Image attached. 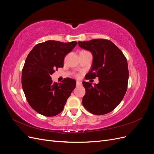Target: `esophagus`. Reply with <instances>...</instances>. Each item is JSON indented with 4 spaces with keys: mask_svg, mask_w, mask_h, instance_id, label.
<instances>
[{
    "mask_svg": "<svg viewBox=\"0 0 154 154\" xmlns=\"http://www.w3.org/2000/svg\"><path fill=\"white\" fill-rule=\"evenodd\" d=\"M82 83L81 82H80V81L76 82V85L77 86H82Z\"/></svg>",
    "mask_w": 154,
    "mask_h": 154,
    "instance_id": "34e87169",
    "label": "esophagus"
}]
</instances>
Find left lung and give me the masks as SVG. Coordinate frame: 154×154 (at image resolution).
I'll list each match as a JSON object with an SVG mask.
<instances>
[{"label": "left lung", "mask_w": 154, "mask_h": 154, "mask_svg": "<svg viewBox=\"0 0 154 154\" xmlns=\"http://www.w3.org/2000/svg\"><path fill=\"white\" fill-rule=\"evenodd\" d=\"M78 44L80 48L91 51L93 56L92 67L85 79L99 78V83L94 86L91 83L82 82L86 91L82 104L93 114L109 113L120 103L127 90V58L122 51L109 40L79 41Z\"/></svg>", "instance_id": "obj_1"}]
</instances>
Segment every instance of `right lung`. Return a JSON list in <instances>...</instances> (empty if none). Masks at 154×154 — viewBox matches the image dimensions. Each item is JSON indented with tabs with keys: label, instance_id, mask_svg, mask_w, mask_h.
I'll return each instance as SVG.
<instances>
[{
	"label": "right lung",
	"instance_id": "add662e5",
	"mask_svg": "<svg viewBox=\"0 0 154 154\" xmlns=\"http://www.w3.org/2000/svg\"><path fill=\"white\" fill-rule=\"evenodd\" d=\"M77 45L76 41L63 43L48 40L36 45L26 60L22 72V86L29 105L40 114L51 117L63 110L76 87V81L65 78L53 82L51 75L63 67L66 55Z\"/></svg>",
	"mask_w": 154,
	"mask_h": 154
}]
</instances>
